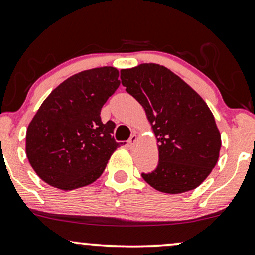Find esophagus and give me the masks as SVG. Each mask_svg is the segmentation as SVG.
Masks as SVG:
<instances>
[{
    "label": "esophagus",
    "mask_w": 255,
    "mask_h": 255,
    "mask_svg": "<svg viewBox=\"0 0 255 255\" xmlns=\"http://www.w3.org/2000/svg\"><path fill=\"white\" fill-rule=\"evenodd\" d=\"M136 142H137V136L136 135H131L130 136V138H129V144H130V147H135V144H136Z\"/></svg>",
    "instance_id": "1"
}]
</instances>
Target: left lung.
I'll list each match as a JSON object with an SVG mask.
<instances>
[{
  "label": "left lung",
  "mask_w": 255,
  "mask_h": 255,
  "mask_svg": "<svg viewBox=\"0 0 255 255\" xmlns=\"http://www.w3.org/2000/svg\"><path fill=\"white\" fill-rule=\"evenodd\" d=\"M126 92L142 106L157 142L159 163L142 178L156 191L196 188L217 165L221 135L213 113L191 86L157 63L121 69Z\"/></svg>",
  "instance_id": "obj_1"
}]
</instances>
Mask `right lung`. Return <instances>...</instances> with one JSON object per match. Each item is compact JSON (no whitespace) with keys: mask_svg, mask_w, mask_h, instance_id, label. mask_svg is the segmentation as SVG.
<instances>
[{"mask_svg":"<svg viewBox=\"0 0 255 255\" xmlns=\"http://www.w3.org/2000/svg\"><path fill=\"white\" fill-rule=\"evenodd\" d=\"M119 70L99 67L60 83L28 125L25 154L40 179L62 191L98 180L120 147L115 124H102V106L120 86Z\"/></svg>","mask_w":255,"mask_h":255,"instance_id":"right-lung-1","label":"right lung"}]
</instances>
